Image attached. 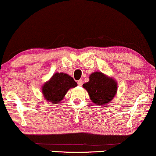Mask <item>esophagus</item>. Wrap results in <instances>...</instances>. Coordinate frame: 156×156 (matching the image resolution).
Returning <instances> with one entry per match:
<instances>
[{
	"instance_id": "1",
	"label": "esophagus",
	"mask_w": 156,
	"mask_h": 156,
	"mask_svg": "<svg viewBox=\"0 0 156 156\" xmlns=\"http://www.w3.org/2000/svg\"><path fill=\"white\" fill-rule=\"evenodd\" d=\"M82 80H78L77 81V84H78V85L79 86H82Z\"/></svg>"
}]
</instances>
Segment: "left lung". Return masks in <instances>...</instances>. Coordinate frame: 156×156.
Instances as JSON below:
<instances>
[{
	"mask_svg": "<svg viewBox=\"0 0 156 156\" xmlns=\"http://www.w3.org/2000/svg\"><path fill=\"white\" fill-rule=\"evenodd\" d=\"M90 81L83 84L87 91L90 100L98 105H106L114 98L118 84L114 79L102 72H95L90 76Z\"/></svg>",
	"mask_w": 156,
	"mask_h": 156,
	"instance_id": "8db88e82",
	"label": "left lung"
}]
</instances>
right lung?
Segmentation results:
<instances>
[{"label": "right lung", "instance_id": "right-lung-1", "mask_svg": "<svg viewBox=\"0 0 156 156\" xmlns=\"http://www.w3.org/2000/svg\"><path fill=\"white\" fill-rule=\"evenodd\" d=\"M77 83L72 76L65 73H55L44 84L42 93L44 98L52 104H58L63 100L70 88L75 87Z\"/></svg>", "mask_w": 156, "mask_h": 156}]
</instances>
